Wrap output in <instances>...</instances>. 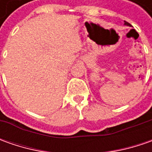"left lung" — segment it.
<instances>
[{"label":"left lung","instance_id":"1","mask_svg":"<svg viewBox=\"0 0 152 152\" xmlns=\"http://www.w3.org/2000/svg\"><path fill=\"white\" fill-rule=\"evenodd\" d=\"M125 23L126 25H128V26H130V23H128V22H126V21H125V23Z\"/></svg>","mask_w":152,"mask_h":152}]
</instances>
